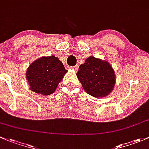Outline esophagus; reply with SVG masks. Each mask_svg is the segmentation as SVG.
Returning a JSON list of instances; mask_svg holds the SVG:
<instances>
[{
  "mask_svg": "<svg viewBox=\"0 0 149 149\" xmlns=\"http://www.w3.org/2000/svg\"><path fill=\"white\" fill-rule=\"evenodd\" d=\"M72 70H74L75 72L77 71L78 68H79V67H78V65H75V66H73V67H72Z\"/></svg>",
  "mask_w": 149,
  "mask_h": 149,
  "instance_id": "obj_1",
  "label": "esophagus"
}]
</instances>
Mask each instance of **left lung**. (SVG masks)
<instances>
[{"label": "left lung", "instance_id": "1", "mask_svg": "<svg viewBox=\"0 0 149 149\" xmlns=\"http://www.w3.org/2000/svg\"><path fill=\"white\" fill-rule=\"evenodd\" d=\"M84 90L95 97H103L113 90L116 75L108 62L90 56L81 64L77 73Z\"/></svg>", "mask_w": 149, "mask_h": 149}]
</instances>
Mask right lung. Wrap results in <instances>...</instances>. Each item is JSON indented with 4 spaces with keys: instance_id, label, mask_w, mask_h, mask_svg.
I'll list each match as a JSON object with an SVG mask.
<instances>
[{
    "instance_id": "add662e5",
    "label": "right lung",
    "mask_w": 149,
    "mask_h": 149,
    "mask_svg": "<svg viewBox=\"0 0 149 149\" xmlns=\"http://www.w3.org/2000/svg\"><path fill=\"white\" fill-rule=\"evenodd\" d=\"M67 70L54 56H44L34 61L26 71V79L33 92L44 95L54 93Z\"/></svg>"
}]
</instances>
